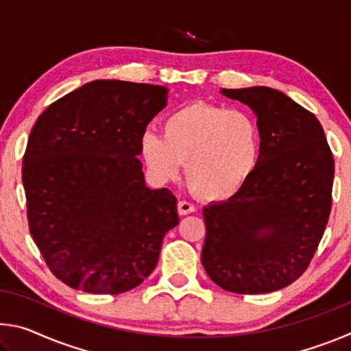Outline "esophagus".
Masks as SVG:
<instances>
[{
	"mask_svg": "<svg viewBox=\"0 0 351 351\" xmlns=\"http://www.w3.org/2000/svg\"><path fill=\"white\" fill-rule=\"evenodd\" d=\"M178 212H180V215H189V213L195 212V206L187 203V201H180L178 203Z\"/></svg>",
	"mask_w": 351,
	"mask_h": 351,
	"instance_id": "obj_1",
	"label": "esophagus"
}]
</instances>
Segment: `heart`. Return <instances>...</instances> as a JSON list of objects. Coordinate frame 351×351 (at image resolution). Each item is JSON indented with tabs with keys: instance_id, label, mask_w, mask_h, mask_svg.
<instances>
[{
	"instance_id": "1",
	"label": "heart",
	"mask_w": 351,
	"mask_h": 351,
	"mask_svg": "<svg viewBox=\"0 0 351 351\" xmlns=\"http://www.w3.org/2000/svg\"><path fill=\"white\" fill-rule=\"evenodd\" d=\"M261 148V130L252 114L203 102L171 112L164 136L147 132L141 138V154L154 180H173L186 161L190 187L210 201L234 198L247 186Z\"/></svg>"
}]
</instances>
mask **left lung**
<instances>
[{
	"label": "left lung",
	"mask_w": 351,
	"mask_h": 351,
	"mask_svg": "<svg viewBox=\"0 0 351 351\" xmlns=\"http://www.w3.org/2000/svg\"><path fill=\"white\" fill-rule=\"evenodd\" d=\"M257 116L261 159L234 198L204 207L201 261L213 283L237 294H265L297 280L310 265L331 210L335 176L317 117L268 86L226 90Z\"/></svg>",
	"instance_id": "left-lung-1"
}]
</instances>
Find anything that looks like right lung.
I'll return each mask as SVG.
<instances>
[{
  "label": "right lung",
  "instance_id": "add662e5",
  "mask_svg": "<svg viewBox=\"0 0 351 351\" xmlns=\"http://www.w3.org/2000/svg\"><path fill=\"white\" fill-rule=\"evenodd\" d=\"M169 90L94 80L40 114L23 158L32 239L58 280L91 294L138 287L180 223L169 189L147 187L141 138Z\"/></svg>",
  "mask_w": 351,
  "mask_h": 351
}]
</instances>
